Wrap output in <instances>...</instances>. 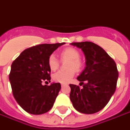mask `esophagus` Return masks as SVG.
<instances>
[{
    "mask_svg": "<svg viewBox=\"0 0 130 130\" xmlns=\"http://www.w3.org/2000/svg\"><path fill=\"white\" fill-rule=\"evenodd\" d=\"M61 88H62V87H63V86H65V85H64V84H61Z\"/></svg>",
    "mask_w": 130,
    "mask_h": 130,
    "instance_id": "obj_1",
    "label": "esophagus"
}]
</instances>
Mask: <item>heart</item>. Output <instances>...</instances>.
Segmentation results:
<instances>
[{
    "instance_id": "obj_1",
    "label": "heart",
    "mask_w": 130,
    "mask_h": 130,
    "mask_svg": "<svg viewBox=\"0 0 130 130\" xmlns=\"http://www.w3.org/2000/svg\"><path fill=\"white\" fill-rule=\"evenodd\" d=\"M60 57L61 60H68L69 62L67 64V71H59L53 74L52 78L54 81L61 84H67L70 82L72 78L74 76L75 70L79 71L82 68L83 63L80 59L79 52L74 48L69 47L63 50L60 53ZM49 67L52 71H56L59 67V61L55 55L52 54L48 60Z\"/></svg>"
}]
</instances>
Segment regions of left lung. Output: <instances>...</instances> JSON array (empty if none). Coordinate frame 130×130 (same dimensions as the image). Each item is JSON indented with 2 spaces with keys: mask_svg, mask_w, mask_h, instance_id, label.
Masks as SVG:
<instances>
[{
  "mask_svg": "<svg viewBox=\"0 0 130 130\" xmlns=\"http://www.w3.org/2000/svg\"><path fill=\"white\" fill-rule=\"evenodd\" d=\"M82 50L86 67L77 77L78 86L70 84V100L77 111L93 114L101 110L114 94L118 78L117 65L103 48L91 42L71 43Z\"/></svg>",
  "mask_w": 130,
  "mask_h": 130,
  "instance_id": "8db88e82",
  "label": "left lung"
}]
</instances>
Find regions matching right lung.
I'll return each mask as SVG.
<instances>
[{
    "instance_id": "add662e5",
    "label": "right lung",
    "mask_w": 130,
    "mask_h": 130,
    "mask_svg": "<svg viewBox=\"0 0 130 130\" xmlns=\"http://www.w3.org/2000/svg\"><path fill=\"white\" fill-rule=\"evenodd\" d=\"M65 43L43 44L24 50L11 65L9 80L12 94L21 108L29 114L41 115L54 105L61 89L59 83L50 86L51 69L48 60L51 54Z\"/></svg>"
}]
</instances>
